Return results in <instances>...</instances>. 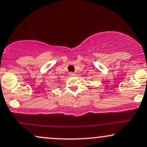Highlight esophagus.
Returning <instances> with one entry per match:
<instances>
[{
    "mask_svg": "<svg viewBox=\"0 0 147 147\" xmlns=\"http://www.w3.org/2000/svg\"><path fill=\"white\" fill-rule=\"evenodd\" d=\"M75 75H76V74L75 73V72H69V76H75Z\"/></svg>",
    "mask_w": 147,
    "mask_h": 147,
    "instance_id": "esophagus-1",
    "label": "esophagus"
}]
</instances>
